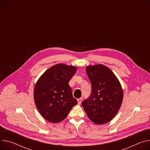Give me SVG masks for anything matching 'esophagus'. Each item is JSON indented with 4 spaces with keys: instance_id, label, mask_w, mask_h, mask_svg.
<instances>
[{
    "instance_id": "obj_1",
    "label": "esophagus",
    "mask_w": 150,
    "mask_h": 150,
    "mask_svg": "<svg viewBox=\"0 0 150 150\" xmlns=\"http://www.w3.org/2000/svg\"><path fill=\"white\" fill-rule=\"evenodd\" d=\"M82 98H79V99H77V101H78V103L79 104V105H80L81 103V102H82Z\"/></svg>"
}]
</instances>
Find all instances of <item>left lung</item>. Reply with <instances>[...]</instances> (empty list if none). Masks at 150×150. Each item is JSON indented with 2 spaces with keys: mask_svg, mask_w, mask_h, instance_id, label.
<instances>
[{
  "mask_svg": "<svg viewBox=\"0 0 150 150\" xmlns=\"http://www.w3.org/2000/svg\"><path fill=\"white\" fill-rule=\"evenodd\" d=\"M86 72L91 93L81 105L95 124L106 123L115 117L121 105L123 98L121 86L112 71L103 64L87 66Z\"/></svg>",
  "mask_w": 150,
  "mask_h": 150,
  "instance_id": "1",
  "label": "left lung"
}]
</instances>
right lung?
Wrapping results in <instances>:
<instances>
[{
  "label": "right lung",
  "instance_id": "obj_1",
  "mask_svg": "<svg viewBox=\"0 0 150 150\" xmlns=\"http://www.w3.org/2000/svg\"><path fill=\"white\" fill-rule=\"evenodd\" d=\"M76 70L73 66L57 64L49 68L38 80L34 100L39 113L47 121L54 123L62 121L78 103L68 84Z\"/></svg>",
  "mask_w": 150,
  "mask_h": 150
}]
</instances>
